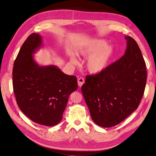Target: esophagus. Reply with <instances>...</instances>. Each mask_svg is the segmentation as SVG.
<instances>
[{
  "mask_svg": "<svg viewBox=\"0 0 156 156\" xmlns=\"http://www.w3.org/2000/svg\"><path fill=\"white\" fill-rule=\"evenodd\" d=\"M77 83H78V85H79V87H82V85L84 83V78H83V77H79V78H78V79H77Z\"/></svg>",
  "mask_w": 156,
  "mask_h": 156,
  "instance_id": "esophagus-1",
  "label": "esophagus"
}]
</instances>
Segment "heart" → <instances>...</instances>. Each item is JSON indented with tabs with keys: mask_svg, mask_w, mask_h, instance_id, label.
Here are the masks:
<instances>
[{
	"mask_svg": "<svg viewBox=\"0 0 156 156\" xmlns=\"http://www.w3.org/2000/svg\"><path fill=\"white\" fill-rule=\"evenodd\" d=\"M115 53V49L111 44H107L104 40H93L85 44L77 51V55L89 56L87 61V68L91 73L97 74L104 71L110 64ZM73 63L77 61L73 56L70 57Z\"/></svg>",
	"mask_w": 156,
	"mask_h": 156,
	"instance_id": "heart-1",
	"label": "heart"
}]
</instances>
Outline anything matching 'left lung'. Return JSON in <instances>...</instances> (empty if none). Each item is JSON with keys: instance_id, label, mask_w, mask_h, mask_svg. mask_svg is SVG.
<instances>
[{"instance_id": "8db88e82", "label": "left lung", "mask_w": 156, "mask_h": 156, "mask_svg": "<svg viewBox=\"0 0 156 156\" xmlns=\"http://www.w3.org/2000/svg\"><path fill=\"white\" fill-rule=\"evenodd\" d=\"M124 55L102 72L87 75L82 93L94 123L103 127L120 124L137 108L144 94L146 67L139 47L126 36Z\"/></svg>"}]
</instances>
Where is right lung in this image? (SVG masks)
Instances as JSON below:
<instances>
[{
	"label": "right lung",
	"mask_w": 156,
	"mask_h": 156,
	"mask_svg": "<svg viewBox=\"0 0 156 156\" xmlns=\"http://www.w3.org/2000/svg\"><path fill=\"white\" fill-rule=\"evenodd\" d=\"M42 37L32 33L23 43L13 64V88L21 111L35 123L53 126L62 120L71 93L77 89V78L56 66H40L33 58Z\"/></svg>",
	"instance_id": "obj_1"
}]
</instances>
